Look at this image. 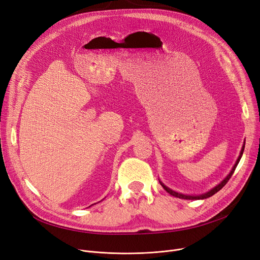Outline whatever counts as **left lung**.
Here are the masks:
<instances>
[{
    "mask_svg": "<svg viewBox=\"0 0 260 260\" xmlns=\"http://www.w3.org/2000/svg\"><path fill=\"white\" fill-rule=\"evenodd\" d=\"M244 144H245V141L243 142V145H242V147H241V151H240V154H239V156H238V158H237V160H236V162H235V165H234V167L232 168V170H231V172L228 174V176L225 177V178L220 182V183H218L216 186H214L213 188H211L209 192H207V193H203V194H200V195H187V194H182V193H178V192H176V190H174V189H172V188H170L169 186H167L165 183H163L160 179H159V182H160V184L162 185V187L165 188L167 192L169 193V194H171L172 196H174V197H177V198H180V199H186V200H199V199H207V198H209V197H211V196H213L214 194H216L218 190H220L225 184H226V182L229 181V179L231 178L232 177V175H233V173H234V171H235V169H236V167H237V165L239 163V161H240V159H241V157H242V154H243V151H244Z\"/></svg>",
    "mask_w": 260,
    "mask_h": 260,
    "instance_id": "8db88e82",
    "label": "left lung"
}]
</instances>
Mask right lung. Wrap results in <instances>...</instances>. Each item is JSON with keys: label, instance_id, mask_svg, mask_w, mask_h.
<instances>
[{"label": "right lung", "instance_id": "right-lung-1", "mask_svg": "<svg viewBox=\"0 0 260 260\" xmlns=\"http://www.w3.org/2000/svg\"><path fill=\"white\" fill-rule=\"evenodd\" d=\"M93 204H95V203H93ZM93 204H91V206H93ZM91 206H89V207H91Z\"/></svg>", "mask_w": 260, "mask_h": 260}]
</instances>
